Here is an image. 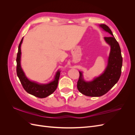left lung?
<instances>
[{
	"label": "left lung",
	"instance_id": "8db88e82",
	"mask_svg": "<svg viewBox=\"0 0 135 135\" xmlns=\"http://www.w3.org/2000/svg\"><path fill=\"white\" fill-rule=\"evenodd\" d=\"M100 26L110 34L104 39L110 46V52L107 68L104 73L90 81H85L83 78L82 72L79 71L77 88L83 95L90 97H100L107 93L118 81L121 75L122 57L119 43L116 40L110 28L105 24Z\"/></svg>",
	"mask_w": 135,
	"mask_h": 135
}]
</instances>
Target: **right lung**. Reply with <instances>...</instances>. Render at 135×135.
Masks as SVG:
<instances>
[{"label": "right lung", "instance_id": "obj_1", "mask_svg": "<svg viewBox=\"0 0 135 135\" xmlns=\"http://www.w3.org/2000/svg\"><path fill=\"white\" fill-rule=\"evenodd\" d=\"M23 38L21 39L18 46V50L16 59L17 68L16 71L18 78L21 81L24 89L29 94L39 98H45L54 93L57 87L58 81L60 75V71L59 70L56 73L54 80L48 84H40L35 81H32L28 79L25 76V73L23 71L21 66V46L22 43Z\"/></svg>", "mask_w": 135, "mask_h": 135}]
</instances>
